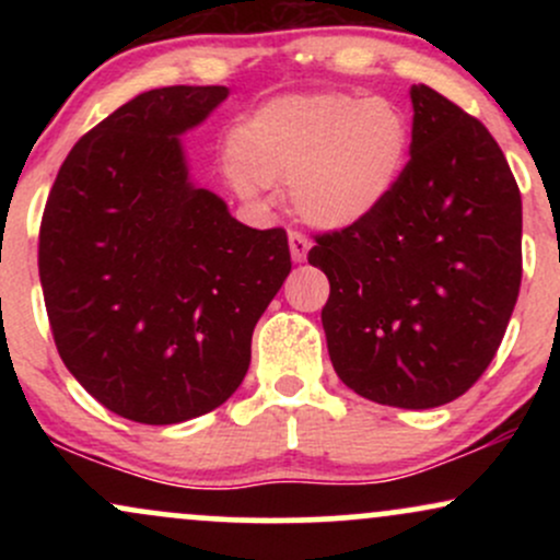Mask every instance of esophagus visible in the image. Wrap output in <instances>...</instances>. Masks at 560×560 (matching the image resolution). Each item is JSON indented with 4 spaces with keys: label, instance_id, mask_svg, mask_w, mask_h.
Masks as SVG:
<instances>
[{
    "label": "esophagus",
    "instance_id": "esophagus-1",
    "mask_svg": "<svg viewBox=\"0 0 560 560\" xmlns=\"http://www.w3.org/2000/svg\"><path fill=\"white\" fill-rule=\"evenodd\" d=\"M307 249H311V240L300 231H289V253H292L294 262H302L307 258Z\"/></svg>",
    "mask_w": 560,
    "mask_h": 560
}]
</instances>
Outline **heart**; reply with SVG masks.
I'll return each mask as SVG.
<instances>
[{
	"label": "heart",
	"instance_id": "b5f03b06",
	"mask_svg": "<svg viewBox=\"0 0 560 560\" xmlns=\"http://www.w3.org/2000/svg\"><path fill=\"white\" fill-rule=\"evenodd\" d=\"M408 150V120L387 100L292 94L268 102L234 128L226 171L244 199H258L268 184L289 186L302 221L347 229L387 202Z\"/></svg>",
	"mask_w": 560,
	"mask_h": 560
}]
</instances>
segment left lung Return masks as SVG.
Wrapping results in <instances>:
<instances>
[{"label": "left lung", "instance_id": "8db88e82", "mask_svg": "<svg viewBox=\"0 0 560 560\" xmlns=\"http://www.w3.org/2000/svg\"><path fill=\"white\" fill-rule=\"evenodd\" d=\"M410 160L387 202L316 234L334 371L392 408L453 402L498 352L522 287V195L481 120L410 89Z\"/></svg>", "mask_w": 560, "mask_h": 560}]
</instances>
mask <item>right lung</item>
<instances>
[{
	"label": "right lung",
	"mask_w": 560,
	"mask_h": 560,
	"mask_svg": "<svg viewBox=\"0 0 560 560\" xmlns=\"http://www.w3.org/2000/svg\"><path fill=\"white\" fill-rule=\"evenodd\" d=\"M226 86H163L83 133L38 231L57 352L128 421L178 423L226 402L253 331L292 271L284 229H249L189 184L178 133Z\"/></svg>",
	"instance_id": "add662e5"
}]
</instances>
